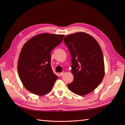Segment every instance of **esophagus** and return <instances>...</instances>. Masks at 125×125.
I'll use <instances>...</instances> for the list:
<instances>
[{"instance_id": "esophagus-1", "label": "esophagus", "mask_w": 125, "mask_h": 125, "mask_svg": "<svg viewBox=\"0 0 125 125\" xmlns=\"http://www.w3.org/2000/svg\"><path fill=\"white\" fill-rule=\"evenodd\" d=\"M64 73H65L64 72V71H63V72H62V73H60V75L61 76H63V75H64Z\"/></svg>"}]
</instances>
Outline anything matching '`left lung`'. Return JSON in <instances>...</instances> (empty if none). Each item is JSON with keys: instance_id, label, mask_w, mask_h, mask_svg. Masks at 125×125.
<instances>
[{"instance_id": "left-lung-1", "label": "left lung", "mask_w": 125, "mask_h": 125, "mask_svg": "<svg viewBox=\"0 0 125 125\" xmlns=\"http://www.w3.org/2000/svg\"><path fill=\"white\" fill-rule=\"evenodd\" d=\"M64 42L71 56L73 81L68 84L71 92L79 95L97 88L104 76V61L99 43L89 34L78 32L65 36Z\"/></svg>"}]
</instances>
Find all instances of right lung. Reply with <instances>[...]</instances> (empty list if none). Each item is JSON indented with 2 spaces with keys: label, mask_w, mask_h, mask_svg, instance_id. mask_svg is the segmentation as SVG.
I'll use <instances>...</instances> for the list:
<instances>
[{
  "label": "right lung",
  "mask_w": 125,
  "mask_h": 125,
  "mask_svg": "<svg viewBox=\"0 0 125 125\" xmlns=\"http://www.w3.org/2000/svg\"><path fill=\"white\" fill-rule=\"evenodd\" d=\"M64 36L41 34L23 45L19 57L18 71L23 86L29 91L42 95L52 90L58 76L52 70L50 53Z\"/></svg>",
  "instance_id": "right-lung-1"
}]
</instances>
